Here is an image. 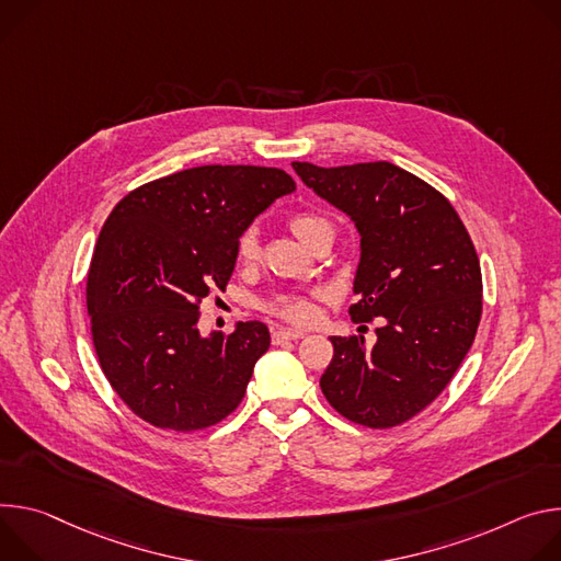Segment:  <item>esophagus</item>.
I'll list each match as a JSON object with an SVG mask.
<instances>
[{
	"mask_svg": "<svg viewBox=\"0 0 561 561\" xmlns=\"http://www.w3.org/2000/svg\"><path fill=\"white\" fill-rule=\"evenodd\" d=\"M302 336H305V332H300V330H274L272 332V343L280 345L285 341H298Z\"/></svg>",
	"mask_w": 561,
	"mask_h": 561,
	"instance_id": "1",
	"label": "esophagus"
}]
</instances>
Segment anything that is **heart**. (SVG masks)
Returning a JSON list of instances; mask_svg holds the SVG:
<instances>
[{
    "mask_svg": "<svg viewBox=\"0 0 561 561\" xmlns=\"http://www.w3.org/2000/svg\"><path fill=\"white\" fill-rule=\"evenodd\" d=\"M289 229L305 242L312 247L317 238L323 233H334L332 222L314 211H296L289 216ZM236 259L242 265H252L261 259V236L256 227H247L236 240ZM261 309L270 317H276L291 325H307L317 317L314 294H294V291H278L270 298L261 300Z\"/></svg>",
    "mask_w": 561,
    "mask_h": 561,
    "instance_id": "heart-1",
    "label": "heart"
}]
</instances>
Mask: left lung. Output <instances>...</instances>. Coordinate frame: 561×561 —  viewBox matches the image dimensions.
I'll return each mask as SVG.
<instances>
[{"label":"left lung","mask_w":561,"mask_h":561,"mask_svg":"<svg viewBox=\"0 0 561 561\" xmlns=\"http://www.w3.org/2000/svg\"><path fill=\"white\" fill-rule=\"evenodd\" d=\"M294 171L356 222L350 314L381 323L371 347L360 336L330 339L321 390L352 423L401 425L446 390L474 341L483 283L470 233L439 190L392 162H294Z\"/></svg>","instance_id":"obj_1"}]
</instances>
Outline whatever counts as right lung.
I'll list each match as a JSON object with an SVG mask.
<instances>
[{
  "mask_svg": "<svg viewBox=\"0 0 561 561\" xmlns=\"http://www.w3.org/2000/svg\"><path fill=\"white\" fill-rule=\"evenodd\" d=\"M294 186L274 167L205 164L140 184L108 214L87 278L91 336L142 421L196 432L240 405L270 330L249 321L203 339L201 302L227 287L238 236Z\"/></svg>",
  "mask_w": 561,
  "mask_h": 561,
  "instance_id": "right-lung-1",
  "label": "right lung"
}]
</instances>
